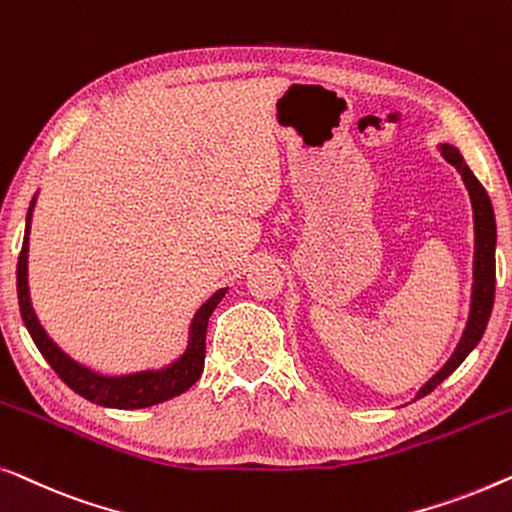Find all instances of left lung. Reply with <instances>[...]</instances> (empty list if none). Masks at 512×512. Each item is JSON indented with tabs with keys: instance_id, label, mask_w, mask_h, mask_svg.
I'll return each instance as SVG.
<instances>
[{
	"instance_id": "1",
	"label": "left lung",
	"mask_w": 512,
	"mask_h": 512,
	"mask_svg": "<svg viewBox=\"0 0 512 512\" xmlns=\"http://www.w3.org/2000/svg\"><path fill=\"white\" fill-rule=\"evenodd\" d=\"M441 155L448 160L452 167H455L459 174H462V181L466 190L471 194L473 204V225H475V255H473V294H471V313L469 322H466V329L462 334V341H459L457 350L452 352L448 364L443 366L441 371L436 373L434 378L429 380L427 385L417 392V399L427 397L429 392H434L438 385L443 383L445 378L450 376L452 371L457 369L459 364L469 357V352L480 343L482 334H485L489 315H492L494 306V287H496V220H494V208L492 201H489L485 187L480 185L478 178L473 176L469 164L464 162L462 153L455 146H448L443 143Z\"/></svg>"
}]
</instances>
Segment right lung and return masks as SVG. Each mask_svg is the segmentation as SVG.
<instances>
[{
	"label": "right lung",
	"mask_w": 512,
	"mask_h": 512,
	"mask_svg": "<svg viewBox=\"0 0 512 512\" xmlns=\"http://www.w3.org/2000/svg\"><path fill=\"white\" fill-rule=\"evenodd\" d=\"M34 201L27 211V225H25V239L23 250L18 257V304L20 315L27 331H30L34 345H37L43 359L53 366V371L67 383L76 394H81L83 399H88L97 406L106 408H120V410H132V408H148L155 403H162L167 399H174L178 394L197 383L201 371H204V357H206V327L208 318L215 311V306L220 304L225 297L227 287H222L199 308L197 315L192 318L190 325V338H187V348L181 359H176L174 364H169L167 369L160 371H139L129 373V376H102V373L90 371L88 366H81L74 362L67 352H62L53 343V338L46 334V329L41 327L34 313L32 301H30V287H27V250H30V222H32V208Z\"/></svg>",
	"instance_id": "add662e5"
}]
</instances>
